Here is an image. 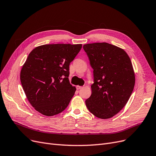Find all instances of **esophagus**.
<instances>
[{"label": "esophagus", "instance_id": "1", "mask_svg": "<svg viewBox=\"0 0 156 156\" xmlns=\"http://www.w3.org/2000/svg\"><path fill=\"white\" fill-rule=\"evenodd\" d=\"M76 88H77V90H80V89L83 88V86H76Z\"/></svg>", "mask_w": 156, "mask_h": 156}]
</instances>
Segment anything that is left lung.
Masks as SVG:
<instances>
[{
	"mask_svg": "<svg viewBox=\"0 0 156 156\" xmlns=\"http://www.w3.org/2000/svg\"><path fill=\"white\" fill-rule=\"evenodd\" d=\"M83 48L94 77L86 107L95 116L108 119L123 109L133 93L135 74L131 61L123 49L108 43H88Z\"/></svg>",
	"mask_w": 156,
	"mask_h": 156,
	"instance_id": "obj_1",
	"label": "left lung"
}]
</instances>
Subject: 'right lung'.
<instances>
[{
	"label": "right lung",
	"mask_w": 156,
	"mask_h": 156,
	"mask_svg": "<svg viewBox=\"0 0 156 156\" xmlns=\"http://www.w3.org/2000/svg\"><path fill=\"white\" fill-rule=\"evenodd\" d=\"M82 44H48L30 52L20 72V81L31 105L41 114L51 116L63 111L76 88L70 84V63Z\"/></svg>",
	"instance_id": "obj_1"
}]
</instances>
